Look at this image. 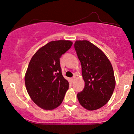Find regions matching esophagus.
<instances>
[{
	"label": "esophagus",
	"instance_id": "obj_1",
	"mask_svg": "<svg viewBox=\"0 0 134 134\" xmlns=\"http://www.w3.org/2000/svg\"><path fill=\"white\" fill-rule=\"evenodd\" d=\"M75 79H76V76H73V78H72V81H75Z\"/></svg>",
	"mask_w": 134,
	"mask_h": 134
}]
</instances>
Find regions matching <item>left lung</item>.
Here are the masks:
<instances>
[{"label": "left lung", "instance_id": "left-lung-1", "mask_svg": "<svg viewBox=\"0 0 134 134\" xmlns=\"http://www.w3.org/2000/svg\"><path fill=\"white\" fill-rule=\"evenodd\" d=\"M75 48L81 64L85 88L77 95L80 105L88 110L104 106L112 96L115 78L105 53L87 40L76 41Z\"/></svg>", "mask_w": 134, "mask_h": 134}]
</instances>
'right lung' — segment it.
Returning a JSON list of instances; mask_svg holds the SVG:
<instances>
[{
	"mask_svg": "<svg viewBox=\"0 0 134 134\" xmlns=\"http://www.w3.org/2000/svg\"><path fill=\"white\" fill-rule=\"evenodd\" d=\"M72 44L68 40L53 41L39 48L30 61L24 77L26 88L31 100L42 109L59 106L69 88L59 58Z\"/></svg>",
	"mask_w": 134,
	"mask_h": 134,
	"instance_id": "1",
	"label": "right lung"
}]
</instances>
